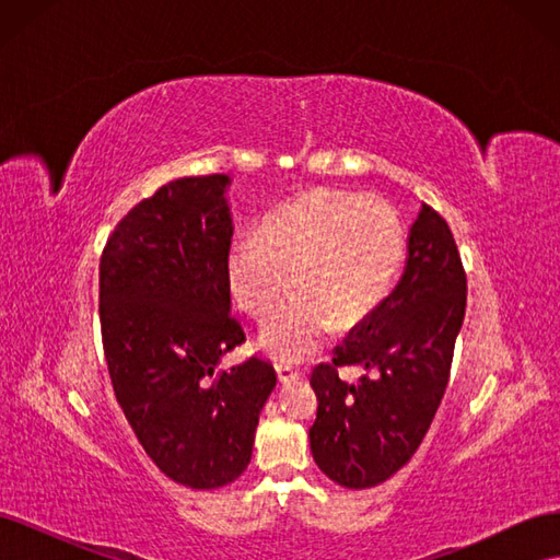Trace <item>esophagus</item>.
I'll use <instances>...</instances> for the list:
<instances>
[{"instance_id": "esophagus-1", "label": "esophagus", "mask_w": 560, "mask_h": 560, "mask_svg": "<svg viewBox=\"0 0 560 560\" xmlns=\"http://www.w3.org/2000/svg\"><path fill=\"white\" fill-rule=\"evenodd\" d=\"M276 374H278L280 383H292V381L301 378L299 371L294 366H290V364H276Z\"/></svg>"}]
</instances>
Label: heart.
I'll return each mask as SVG.
<instances>
[{
  "mask_svg": "<svg viewBox=\"0 0 560 560\" xmlns=\"http://www.w3.org/2000/svg\"><path fill=\"white\" fill-rule=\"evenodd\" d=\"M406 259V231L395 208L364 194L313 189L282 206L261 235L235 238L226 276L238 308L264 319L259 346L278 362H303L336 329H354L393 294Z\"/></svg>",
  "mask_w": 560,
  "mask_h": 560,
  "instance_id": "heart-1",
  "label": "heart"
}]
</instances>
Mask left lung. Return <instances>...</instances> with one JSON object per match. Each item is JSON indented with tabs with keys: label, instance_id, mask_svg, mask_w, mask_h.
Instances as JSON below:
<instances>
[{
	"label": "left lung",
	"instance_id": "left-lung-1",
	"mask_svg": "<svg viewBox=\"0 0 560 560\" xmlns=\"http://www.w3.org/2000/svg\"><path fill=\"white\" fill-rule=\"evenodd\" d=\"M467 306V276L446 219L422 202L409 261L395 292L327 364L313 369L317 418L308 432L317 467L346 488L387 481L411 460L444 399ZM374 370L358 386L341 365Z\"/></svg>",
	"mask_w": 560,
	"mask_h": 560
}]
</instances>
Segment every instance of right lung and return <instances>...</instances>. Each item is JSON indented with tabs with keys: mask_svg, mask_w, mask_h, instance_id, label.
Returning <instances> with one entry per match:
<instances>
[{
	"mask_svg": "<svg viewBox=\"0 0 560 560\" xmlns=\"http://www.w3.org/2000/svg\"><path fill=\"white\" fill-rule=\"evenodd\" d=\"M226 175L182 177L140 200L100 257V331L126 420L173 481L212 490L247 469L276 369L214 374L245 343L231 315Z\"/></svg>",
	"mask_w": 560,
	"mask_h": 560,
	"instance_id": "right-lung-1",
	"label": "right lung"
}]
</instances>
